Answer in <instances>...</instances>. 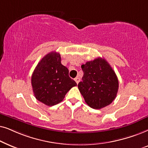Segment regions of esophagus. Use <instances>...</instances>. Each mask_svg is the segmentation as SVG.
Segmentation results:
<instances>
[{
    "label": "esophagus",
    "instance_id": "34e87169",
    "mask_svg": "<svg viewBox=\"0 0 148 148\" xmlns=\"http://www.w3.org/2000/svg\"><path fill=\"white\" fill-rule=\"evenodd\" d=\"M74 80H75L76 83L78 84V83H79V82L80 81V78H79V77H76V78H75V79H74Z\"/></svg>",
    "mask_w": 148,
    "mask_h": 148
}]
</instances>
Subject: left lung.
<instances>
[{
    "mask_svg": "<svg viewBox=\"0 0 148 148\" xmlns=\"http://www.w3.org/2000/svg\"><path fill=\"white\" fill-rule=\"evenodd\" d=\"M84 75L78 84L86 104L101 109L114 101L119 90L116 74L106 60L98 58L81 66Z\"/></svg>",
    "mask_w": 148,
    "mask_h": 148,
    "instance_id": "left-lung-1",
    "label": "left lung"
}]
</instances>
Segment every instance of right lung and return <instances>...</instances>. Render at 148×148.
<instances>
[{"label":"right lung","instance_id":"obj_1","mask_svg":"<svg viewBox=\"0 0 148 148\" xmlns=\"http://www.w3.org/2000/svg\"><path fill=\"white\" fill-rule=\"evenodd\" d=\"M69 70L61 63L59 53L52 51L40 61L31 78L35 97L48 106L56 105L76 82L69 76Z\"/></svg>","mask_w":148,"mask_h":148}]
</instances>
